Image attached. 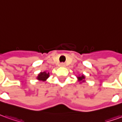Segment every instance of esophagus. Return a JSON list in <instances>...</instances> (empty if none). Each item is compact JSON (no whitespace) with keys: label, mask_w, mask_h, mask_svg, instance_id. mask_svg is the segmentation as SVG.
<instances>
[{"label":"esophagus","mask_w":122,"mask_h":122,"mask_svg":"<svg viewBox=\"0 0 122 122\" xmlns=\"http://www.w3.org/2000/svg\"><path fill=\"white\" fill-rule=\"evenodd\" d=\"M60 66H62V67H65V66H66L65 63H61V64H60Z\"/></svg>","instance_id":"34e87169"}]
</instances>
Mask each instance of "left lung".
I'll return each instance as SVG.
<instances>
[{
  "mask_svg": "<svg viewBox=\"0 0 122 122\" xmlns=\"http://www.w3.org/2000/svg\"><path fill=\"white\" fill-rule=\"evenodd\" d=\"M77 78H78V79L79 82H80V83L85 82V76L83 75V74H82V76H78Z\"/></svg>",
  "mask_w": 122,
  "mask_h": 122,
  "instance_id": "left-lung-1",
  "label": "left lung"
}]
</instances>
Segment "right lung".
Instances as JSON below:
<instances>
[{
    "mask_svg": "<svg viewBox=\"0 0 122 122\" xmlns=\"http://www.w3.org/2000/svg\"><path fill=\"white\" fill-rule=\"evenodd\" d=\"M50 76V74L49 72H40V74H38V76H37V79L40 81H46L47 78Z\"/></svg>",
    "mask_w": 122,
    "mask_h": 122,
    "instance_id": "add662e5",
    "label": "right lung"
}]
</instances>
